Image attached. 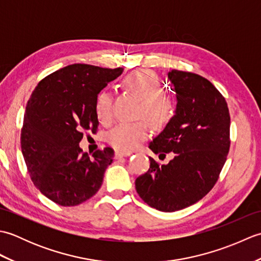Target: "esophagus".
I'll return each mask as SVG.
<instances>
[{"mask_svg": "<svg viewBox=\"0 0 261 261\" xmlns=\"http://www.w3.org/2000/svg\"><path fill=\"white\" fill-rule=\"evenodd\" d=\"M115 158H122V157H127V156H130V152H125V151H119V150H116L115 151Z\"/></svg>", "mask_w": 261, "mask_h": 261, "instance_id": "obj_1", "label": "esophagus"}]
</instances>
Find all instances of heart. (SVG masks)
<instances>
[{"label": "heart", "instance_id": "b5f03b06", "mask_svg": "<svg viewBox=\"0 0 261 261\" xmlns=\"http://www.w3.org/2000/svg\"><path fill=\"white\" fill-rule=\"evenodd\" d=\"M125 90L141 101L139 115L148 119L154 127H163L171 116V102L162 94L159 77L150 70H138L123 79ZM113 97L108 91L97 95L96 112L102 122L112 119ZM149 137V125L145 120L123 122L109 132L108 141L120 151H132Z\"/></svg>", "mask_w": 261, "mask_h": 261}]
</instances>
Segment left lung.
I'll list each match as a JSON object with an SVG mask.
<instances>
[{
  "mask_svg": "<svg viewBox=\"0 0 261 261\" xmlns=\"http://www.w3.org/2000/svg\"><path fill=\"white\" fill-rule=\"evenodd\" d=\"M168 79L176 92L175 115L149 148L175 157L167 165L149 158L136 190L149 206L175 212L198 202L218 181L230 149V113L222 94L204 77L173 69Z\"/></svg>",
  "mask_w": 261,
  "mask_h": 261,
  "instance_id": "left-lung-1",
  "label": "left lung"
}]
</instances>
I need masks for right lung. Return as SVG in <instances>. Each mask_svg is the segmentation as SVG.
Wrapping results in <instances>:
<instances>
[{"instance_id": "add662e5", "label": "right lung", "mask_w": 261, "mask_h": 261, "mask_svg": "<svg viewBox=\"0 0 261 261\" xmlns=\"http://www.w3.org/2000/svg\"><path fill=\"white\" fill-rule=\"evenodd\" d=\"M123 68L73 64L48 75L28 101L21 150L33 184L62 206H75L95 195L114 151L92 156L80 148L84 131L96 132L98 93Z\"/></svg>"}]
</instances>
